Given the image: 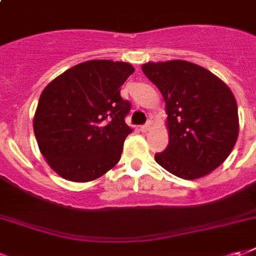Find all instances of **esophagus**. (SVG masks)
I'll use <instances>...</instances> for the list:
<instances>
[{"instance_id": "obj_1", "label": "esophagus", "mask_w": 256, "mask_h": 256, "mask_svg": "<svg viewBox=\"0 0 256 256\" xmlns=\"http://www.w3.org/2000/svg\"><path fill=\"white\" fill-rule=\"evenodd\" d=\"M151 126H152V122H151V121H147L144 126H140V130L142 132H147V130H151Z\"/></svg>"}]
</instances>
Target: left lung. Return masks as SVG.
<instances>
[{
    "instance_id": "8db88e82",
    "label": "left lung",
    "mask_w": 256,
    "mask_h": 256,
    "mask_svg": "<svg viewBox=\"0 0 256 256\" xmlns=\"http://www.w3.org/2000/svg\"><path fill=\"white\" fill-rule=\"evenodd\" d=\"M142 70L161 91L169 144L156 161L186 180L206 176L228 158L238 136V104L222 80L184 60L147 62Z\"/></svg>"
}]
</instances>
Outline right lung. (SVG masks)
Segmentation results:
<instances>
[{
    "mask_svg": "<svg viewBox=\"0 0 256 256\" xmlns=\"http://www.w3.org/2000/svg\"><path fill=\"white\" fill-rule=\"evenodd\" d=\"M122 61L91 60L65 70L44 87L34 134L49 166L69 182L98 178L120 161L132 130L130 104L120 95L134 74Z\"/></svg>",
    "mask_w": 256,
    "mask_h": 256,
    "instance_id": "right-lung-1",
    "label": "right lung"
}]
</instances>
